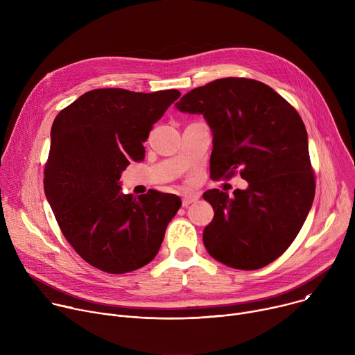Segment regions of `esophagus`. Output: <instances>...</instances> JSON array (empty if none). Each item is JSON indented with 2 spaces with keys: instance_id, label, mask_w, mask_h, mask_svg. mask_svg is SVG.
Listing matches in <instances>:
<instances>
[{
  "instance_id": "obj_1",
  "label": "esophagus",
  "mask_w": 355,
  "mask_h": 355,
  "mask_svg": "<svg viewBox=\"0 0 355 355\" xmlns=\"http://www.w3.org/2000/svg\"><path fill=\"white\" fill-rule=\"evenodd\" d=\"M195 200H198V195H195V193H187V195L182 196V207H184V208H188V205H191L192 202H195Z\"/></svg>"
}]
</instances>
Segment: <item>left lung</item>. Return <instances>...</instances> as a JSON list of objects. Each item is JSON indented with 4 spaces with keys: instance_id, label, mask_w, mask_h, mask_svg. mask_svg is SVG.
<instances>
[{
    "instance_id": "1",
    "label": "left lung",
    "mask_w": 355,
    "mask_h": 355,
    "mask_svg": "<svg viewBox=\"0 0 355 355\" xmlns=\"http://www.w3.org/2000/svg\"><path fill=\"white\" fill-rule=\"evenodd\" d=\"M177 108L202 114L212 129L211 178L240 174L248 182L232 198L219 189L204 193L215 211L204 230L208 252L236 270L268 266L292 244L315 198L302 118L271 87L243 77L193 88Z\"/></svg>"
}]
</instances>
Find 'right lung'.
Wrapping results in <instances>:
<instances>
[{
  "label": "right lung",
  "mask_w": 355,
  "mask_h": 355,
  "mask_svg": "<svg viewBox=\"0 0 355 355\" xmlns=\"http://www.w3.org/2000/svg\"><path fill=\"white\" fill-rule=\"evenodd\" d=\"M178 89L98 88L56 116L44 164V192L59 227L89 266L125 274L156 257L181 207L174 193H121V173L144 159L143 141Z\"/></svg>",
  "instance_id": "right-lung-1"
}]
</instances>
